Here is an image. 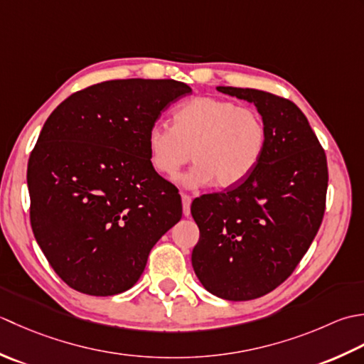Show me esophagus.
I'll use <instances>...</instances> for the list:
<instances>
[{"label": "esophagus", "mask_w": 364, "mask_h": 364, "mask_svg": "<svg viewBox=\"0 0 364 364\" xmlns=\"http://www.w3.org/2000/svg\"><path fill=\"white\" fill-rule=\"evenodd\" d=\"M182 212L185 217H188L190 215V205H191V196L187 195V193H182Z\"/></svg>", "instance_id": "34e87169"}]
</instances>
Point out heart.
Wrapping results in <instances>:
<instances>
[{
  "mask_svg": "<svg viewBox=\"0 0 364 364\" xmlns=\"http://www.w3.org/2000/svg\"><path fill=\"white\" fill-rule=\"evenodd\" d=\"M264 116L253 107L218 97H195L173 111V127L154 124L146 133L149 165L171 179L191 157L181 182L198 188H231L262 160L267 147Z\"/></svg>",
  "mask_w": 364,
  "mask_h": 364,
  "instance_id": "obj_1",
  "label": "heart"
}]
</instances>
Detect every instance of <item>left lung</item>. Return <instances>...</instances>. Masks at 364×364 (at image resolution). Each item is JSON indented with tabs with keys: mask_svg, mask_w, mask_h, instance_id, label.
I'll return each instance as SVG.
<instances>
[{
	"mask_svg": "<svg viewBox=\"0 0 364 364\" xmlns=\"http://www.w3.org/2000/svg\"><path fill=\"white\" fill-rule=\"evenodd\" d=\"M220 92L255 103L267 125L262 160L247 179L195 199L191 264L210 294L245 301L292 275L321 228L328 187L323 147L294 102L250 87Z\"/></svg>",
	"mask_w": 364,
	"mask_h": 364,
	"instance_id": "8db88e82",
	"label": "left lung"
}]
</instances>
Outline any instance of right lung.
Listing matches in <instances>:
<instances>
[{
	"label": "right lung",
	"mask_w": 364,
	"mask_h": 364,
	"mask_svg": "<svg viewBox=\"0 0 364 364\" xmlns=\"http://www.w3.org/2000/svg\"><path fill=\"white\" fill-rule=\"evenodd\" d=\"M190 92L176 80H109L72 94L43 124L28 161L29 218L48 264L75 291H127L181 220V196L149 165L146 133Z\"/></svg>",
	"instance_id": "obj_1"
}]
</instances>
